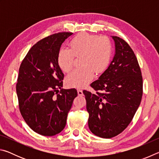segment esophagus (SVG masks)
I'll use <instances>...</instances> for the list:
<instances>
[{
	"label": "esophagus",
	"instance_id": "1",
	"mask_svg": "<svg viewBox=\"0 0 159 159\" xmlns=\"http://www.w3.org/2000/svg\"><path fill=\"white\" fill-rule=\"evenodd\" d=\"M77 92H78V95H80V96H81V95H83V91H82L81 90H80V89L77 90Z\"/></svg>",
	"mask_w": 159,
	"mask_h": 159
}]
</instances>
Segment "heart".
<instances>
[{"label": "heart", "instance_id": "1", "mask_svg": "<svg viewBox=\"0 0 159 159\" xmlns=\"http://www.w3.org/2000/svg\"><path fill=\"white\" fill-rule=\"evenodd\" d=\"M69 50L60 49L57 64L64 72L73 68L75 56L80 58L83 66L74 69L66 78L67 86L83 88L93 79L95 72L100 74L109 65L112 57V44L108 38L88 33H80L69 43Z\"/></svg>", "mask_w": 159, "mask_h": 159}]
</instances>
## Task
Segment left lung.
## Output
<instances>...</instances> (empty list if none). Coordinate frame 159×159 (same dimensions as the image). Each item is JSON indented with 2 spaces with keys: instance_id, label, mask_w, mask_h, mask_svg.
<instances>
[{
  "instance_id": "left-lung-1",
  "label": "left lung",
  "mask_w": 159,
  "mask_h": 159,
  "mask_svg": "<svg viewBox=\"0 0 159 159\" xmlns=\"http://www.w3.org/2000/svg\"><path fill=\"white\" fill-rule=\"evenodd\" d=\"M112 38L116 48L113 60L99 79L90 84L96 93L83 90L89 114L88 127L102 138H114L128 127L143 93L141 69L133 50L123 39Z\"/></svg>"
}]
</instances>
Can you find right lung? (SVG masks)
I'll return each mask as SVG.
<instances>
[{
    "mask_svg": "<svg viewBox=\"0 0 159 159\" xmlns=\"http://www.w3.org/2000/svg\"><path fill=\"white\" fill-rule=\"evenodd\" d=\"M72 34L60 32L37 42L19 69L16 91L20 113L26 124L41 135L53 136L63 130L77 96L75 88H61L64 74L57 64L61 45Z\"/></svg>",
    "mask_w": 159,
    "mask_h": 159,
    "instance_id": "right-lung-1",
    "label": "right lung"
}]
</instances>
